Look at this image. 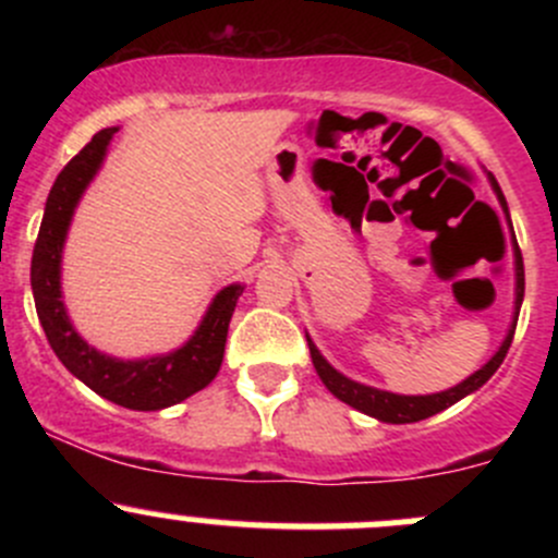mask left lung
<instances>
[{
  "instance_id": "left-lung-1",
  "label": "left lung",
  "mask_w": 558,
  "mask_h": 558,
  "mask_svg": "<svg viewBox=\"0 0 558 558\" xmlns=\"http://www.w3.org/2000/svg\"><path fill=\"white\" fill-rule=\"evenodd\" d=\"M488 183H492V191L497 194L499 207H502V213H505V221L510 223V210H508V202H505L502 189H499V183L492 178V174H488ZM510 229H513V223H510ZM513 267H515V302H513V320H510V326H508V335H505V340L499 342V348L494 351V356L488 359L481 369H475L472 375H466L461 384H456L451 388H446V391H437V393H393V391H386V388L359 384V380L348 378V375H342L340 369L331 367V364L324 359V353L318 351V345L313 342V337L305 331L307 348H311L313 367H315V373H318L320 384L329 388V391L335 393L340 402L351 404L353 410L369 415V418L384 421V424H415V421L429 418V415L451 408V404L459 402V399L475 393L477 388L486 384L494 373H497L499 364H502V359L508 356L510 342H513L515 324H519V311H521V302H523V258H521L519 245H513Z\"/></svg>"
}]
</instances>
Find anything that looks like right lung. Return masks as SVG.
Listing matches in <instances>:
<instances>
[{"label": "right lung", "instance_id": "1", "mask_svg": "<svg viewBox=\"0 0 558 558\" xmlns=\"http://www.w3.org/2000/svg\"><path fill=\"white\" fill-rule=\"evenodd\" d=\"M116 132L118 126H110L94 134L92 143L56 178L45 202V216L39 223L35 256H32V294H35L39 324L50 348L77 380L121 408L165 410L213 384L223 362L229 320L245 286H223L210 300L194 335L167 353L121 359L83 340L64 305L61 258H64V243L77 205L97 172L102 170Z\"/></svg>", "mask_w": 558, "mask_h": 558}]
</instances>
